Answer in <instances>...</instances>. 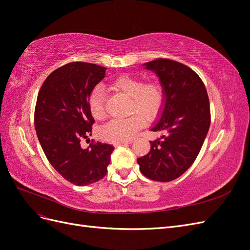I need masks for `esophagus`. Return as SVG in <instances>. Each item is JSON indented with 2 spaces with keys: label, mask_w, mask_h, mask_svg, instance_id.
Masks as SVG:
<instances>
[{
  "label": "esophagus",
  "mask_w": 250,
  "mask_h": 250,
  "mask_svg": "<svg viewBox=\"0 0 250 250\" xmlns=\"http://www.w3.org/2000/svg\"><path fill=\"white\" fill-rule=\"evenodd\" d=\"M131 141H126V142H118V143H115L113 145H115L116 147L118 146H121V145H127V144H130Z\"/></svg>",
  "instance_id": "esophagus-1"
}]
</instances>
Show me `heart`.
Returning a JSON list of instances; mask_svg holds the SVG:
<instances>
[{
  "mask_svg": "<svg viewBox=\"0 0 250 250\" xmlns=\"http://www.w3.org/2000/svg\"><path fill=\"white\" fill-rule=\"evenodd\" d=\"M110 85L130 98V112L139 115L134 113L126 119H112L101 128L100 134L103 140L112 143L130 141L144 126L142 115L146 120H153L161 112L165 101L163 87L156 81L144 82L142 78L129 75L116 77ZM87 105L94 119L102 120L105 117V97L100 87L97 86L90 92Z\"/></svg>",
  "mask_w": 250,
  "mask_h": 250,
  "instance_id": "heart-1",
  "label": "heart"
}]
</instances>
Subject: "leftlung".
Instances as JSON below:
<instances>
[{
  "instance_id": "8db88e82",
  "label": "left lung",
  "mask_w": 250,
  "mask_h": 250,
  "mask_svg": "<svg viewBox=\"0 0 250 250\" xmlns=\"http://www.w3.org/2000/svg\"><path fill=\"white\" fill-rule=\"evenodd\" d=\"M144 65L160 78L165 101L150 129L161 138L150 141V151L138 164L143 175L167 183L183 175L198 156L210 124L209 100L204 83L188 66L166 58Z\"/></svg>"
}]
</instances>
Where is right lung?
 <instances>
[{"label":"right lung","mask_w":250,"mask_h":250,"mask_svg":"<svg viewBox=\"0 0 250 250\" xmlns=\"http://www.w3.org/2000/svg\"><path fill=\"white\" fill-rule=\"evenodd\" d=\"M105 71L106 67L88 62L64 64L49 75L37 96L34 125L43 152L60 175L79 187L106 175L115 149L100 142L86 149L80 145L92 135L95 120L87 100Z\"/></svg>","instance_id":"1"}]
</instances>
